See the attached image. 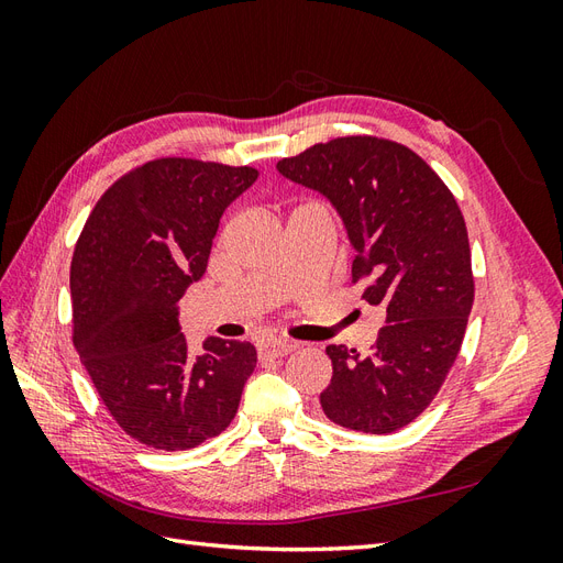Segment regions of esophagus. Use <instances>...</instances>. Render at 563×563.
<instances>
[{
    "label": "esophagus",
    "mask_w": 563,
    "mask_h": 563,
    "mask_svg": "<svg viewBox=\"0 0 563 563\" xmlns=\"http://www.w3.org/2000/svg\"><path fill=\"white\" fill-rule=\"evenodd\" d=\"M296 345L288 343V340H279V338H269L265 343L258 345V354L261 356H272V360H279V356H286Z\"/></svg>",
    "instance_id": "obj_1"
}]
</instances>
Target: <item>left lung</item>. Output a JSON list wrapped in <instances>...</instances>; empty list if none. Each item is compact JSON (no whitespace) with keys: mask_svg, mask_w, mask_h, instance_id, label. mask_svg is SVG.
<instances>
[{"mask_svg":"<svg viewBox=\"0 0 563 563\" xmlns=\"http://www.w3.org/2000/svg\"><path fill=\"white\" fill-rule=\"evenodd\" d=\"M277 172L331 201L354 249L352 282L385 310L368 354L329 345L323 413L340 428L389 434L413 422L444 385L474 302L465 218L413 150L345 135L282 159Z\"/></svg>","mask_w":563,"mask_h":563,"instance_id":"obj_1","label":"left lung"}]
</instances>
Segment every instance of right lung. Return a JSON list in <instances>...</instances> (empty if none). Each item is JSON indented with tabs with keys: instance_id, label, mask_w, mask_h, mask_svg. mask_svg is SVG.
<instances>
[{
	"instance_id": "1",
	"label": "right lung",
	"mask_w": 563,
	"mask_h": 563,
	"mask_svg": "<svg viewBox=\"0 0 563 563\" xmlns=\"http://www.w3.org/2000/svg\"><path fill=\"white\" fill-rule=\"evenodd\" d=\"M251 166L166 157L119 178L84 225L73 265V343L129 437L187 451L223 432L258 362L251 343L207 338L192 354L178 302L207 272L220 216Z\"/></svg>"
}]
</instances>
